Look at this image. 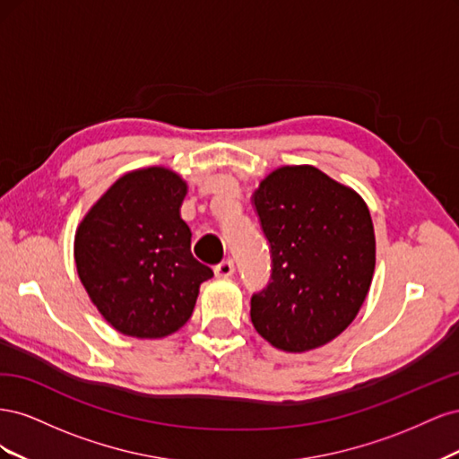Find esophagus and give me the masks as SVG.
I'll return each instance as SVG.
<instances>
[{
    "label": "esophagus",
    "instance_id": "obj_1",
    "mask_svg": "<svg viewBox=\"0 0 459 459\" xmlns=\"http://www.w3.org/2000/svg\"><path fill=\"white\" fill-rule=\"evenodd\" d=\"M233 272H235V266H233V260L231 258H224V260H221L220 264H216V266H214V273L218 277H230V275H233Z\"/></svg>",
    "mask_w": 459,
    "mask_h": 459
}]
</instances>
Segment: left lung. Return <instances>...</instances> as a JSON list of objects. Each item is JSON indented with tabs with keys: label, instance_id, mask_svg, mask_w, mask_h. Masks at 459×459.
<instances>
[{
	"label": "left lung",
	"instance_id": "left-lung-1",
	"mask_svg": "<svg viewBox=\"0 0 459 459\" xmlns=\"http://www.w3.org/2000/svg\"><path fill=\"white\" fill-rule=\"evenodd\" d=\"M272 275L251 297L255 329L275 349H317L352 324L371 285L366 203L314 166H283L255 191Z\"/></svg>",
	"mask_w": 459,
	"mask_h": 459
}]
</instances>
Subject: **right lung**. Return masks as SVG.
I'll return each instance as SVG.
<instances>
[{
  "label": "right lung",
  "instance_id": "add662e5",
  "mask_svg": "<svg viewBox=\"0 0 459 459\" xmlns=\"http://www.w3.org/2000/svg\"><path fill=\"white\" fill-rule=\"evenodd\" d=\"M182 178L166 169L122 176L82 220L74 239L80 281L117 331L157 339L182 327L199 285L214 272L191 255L179 216Z\"/></svg>",
  "mask_w": 459,
  "mask_h": 459
}]
</instances>
